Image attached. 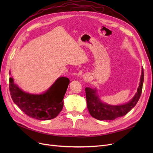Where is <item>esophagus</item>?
Masks as SVG:
<instances>
[{
  "label": "esophagus",
  "instance_id": "34e87169",
  "mask_svg": "<svg viewBox=\"0 0 153 153\" xmlns=\"http://www.w3.org/2000/svg\"><path fill=\"white\" fill-rule=\"evenodd\" d=\"M84 79L85 80V81H88L89 80V76L85 75V76H84Z\"/></svg>",
  "mask_w": 153,
  "mask_h": 153
}]
</instances>
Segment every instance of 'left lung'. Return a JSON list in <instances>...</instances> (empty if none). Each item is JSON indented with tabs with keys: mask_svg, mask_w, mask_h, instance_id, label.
Returning a JSON list of instances; mask_svg holds the SVG:
<instances>
[{
	"mask_svg": "<svg viewBox=\"0 0 153 153\" xmlns=\"http://www.w3.org/2000/svg\"><path fill=\"white\" fill-rule=\"evenodd\" d=\"M143 81L144 71L142 68L140 82L139 83L137 92L131 100L120 105H109L103 102L99 97L97 89L86 87L85 90L87 105L91 115L99 120H113L125 115L138 102L142 92Z\"/></svg>",
	"mask_w": 153,
	"mask_h": 153,
	"instance_id": "1",
	"label": "left lung"
}]
</instances>
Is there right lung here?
<instances>
[{"instance_id":"add662e5","label":"right lung","mask_w":153,"mask_h":153,"mask_svg":"<svg viewBox=\"0 0 153 153\" xmlns=\"http://www.w3.org/2000/svg\"><path fill=\"white\" fill-rule=\"evenodd\" d=\"M9 89L13 102L28 117L40 120H48L57 117L62 109L69 79L59 77L43 94H32L22 91L9 79Z\"/></svg>"}]
</instances>
